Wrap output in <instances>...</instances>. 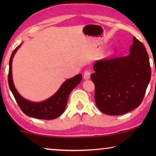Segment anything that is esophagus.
Instances as JSON below:
<instances>
[{
  "instance_id": "1",
  "label": "esophagus",
  "mask_w": 156,
  "mask_h": 156,
  "mask_svg": "<svg viewBox=\"0 0 156 156\" xmlns=\"http://www.w3.org/2000/svg\"><path fill=\"white\" fill-rule=\"evenodd\" d=\"M90 75H91V72H89V70H86L85 72H84V75H83V78L84 80H87V79L90 78Z\"/></svg>"
}]
</instances>
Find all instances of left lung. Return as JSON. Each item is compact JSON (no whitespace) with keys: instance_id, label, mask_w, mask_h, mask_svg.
<instances>
[{"instance_id":"8db88e82","label":"left lung","mask_w":156,"mask_h":156,"mask_svg":"<svg viewBox=\"0 0 156 156\" xmlns=\"http://www.w3.org/2000/svg\"><path fill=\"white\" fill-rule=\"evenodd\" d=\"M130 54L97 60L91 79L97 107L105 114L119 115L138 107L144 98L151 71L146 48L133 37Z\"/></svg>"}]
</instances>
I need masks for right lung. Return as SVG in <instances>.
Here are the masks:
<instances>
[{
	"instance_id": "add662e5",
	"label": "right lung",
	"mask_w": 156,
	"mask_h": 156,
	"mask_svg": "<svg viewBox=\"0 0 156 156\" xmlns=\"http://www.w3.org/2000/svg\"><path fill=\"white\" fill-rule=\"evenodd\" d=\"M20 45H18L14 51L9 60V68L8 73V83L17 104L23 112L30 117L43 120L55 119L62 114L65 110L67 104L69 95L70 94L82 80V74H78L74 77L68 79L62 83L56 94L44 101L34 102L27 100L20 96L17 91L13 83L12 64L15 53Z\"/></svg>"
}]
</instances>
